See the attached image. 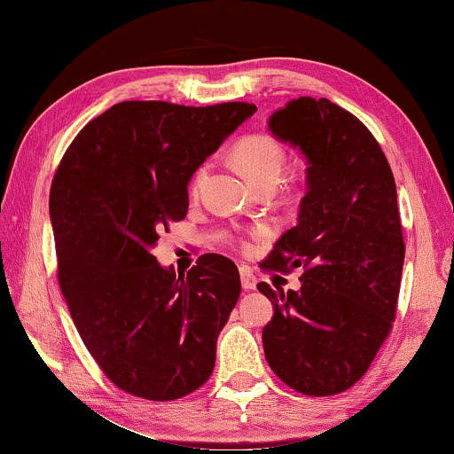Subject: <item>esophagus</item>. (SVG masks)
<instances>
[{
  "mask_svg": "<svg viewBox=\"0 0 454 454\" xmlns=\"http://www.w3.org/2000/svg\"><path fill=\"white\" fill-rule=\"evenodd\" d=\"M239 273H241L243 289H255L257 287V277L253 275V271H251L249 267H241Z\"/></svg>",
  "mask_w": 454,
  "mask_h": 454,
  "instance_id": "1",
  "label": "esophagus"
}]
</instances>
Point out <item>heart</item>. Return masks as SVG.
<instances>
[{
	"mask_svg": "<svg viewBox=\"0 0 454 454\" xmlns=\"http://www.w3.org/2000/svg\"><path fill=\"white\" fill-rule=\"evenodd\" d=\"M233 159L239 169L247 175L257 187H275L287 163L285 147L269 133H253L235 143ZM211 171V161H203L191 175V193H199ZM257 235H263L259 231Z\"/></svg>",
	"mask_w": 454,
	"mask_h": 454,
	"instance_id": "1",
	"label": "heart"
}]
</instances>
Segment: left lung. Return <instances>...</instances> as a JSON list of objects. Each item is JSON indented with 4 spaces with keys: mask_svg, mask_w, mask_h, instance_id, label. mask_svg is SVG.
Returning a JSON list of instances; mask_svg holds the SVG:
<instances>
[{
    "mask_svg": "<svg viewBox=\"0 0 454 454\" xmlns=\"http://www.w3.org/2000/svg\"><path fill=\"white\" fill-rule=\"evenodd\" d=\"M269 129L309 167L299 223L261 261L263 271L303 269L299 291L257 285L275 309L265 356L297 393L337 395L367 372L393 329L404 261L395 177L364 123L325 98L289 101Z\"/></svg>",
    "mask_w": 454,
    "mask_h": 454,
    "instance_id": "left-lung-1",
    "label": "left lung"
}]
</instances>
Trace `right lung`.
Listing matches in <instances>:
<instances>
[{"label": "right lung", "instance_id": "add662e5", "mask_svg": "<svg viewBox=\"0 0 454 454\" xmlns=\"http://www.w3.org/2000/svg\"><path fill=\"white\" fill-rule=\"evenodd\" d=\"M255 111L121 101L61 157L50 191L59 289L87 351L125 393L175 401L211 377L239 269L205 253L177 277L151 247L185 219L193 171Z\"/></svg>", "mask_w": 454, "mask_h": 454}]
</instances>
